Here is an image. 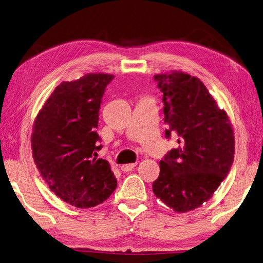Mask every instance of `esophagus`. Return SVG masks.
Returning a JSON list of instances; mask_svg holds the SVG:
<instances>
[{
    "instance_id": "obj_1",
    "label": "esophagus",
    "mask_w": 263,
    "mask_h": 263,
    "mask_svg": "<svg viewBox=\"0 0 263 263\" xmlns=\"http://www.w3.org/2000/svg\"><path fill=\"white\" fill-rule=\"evenodd\" d=\"M136 166V163H129V164H124V165H121V171H124V172H129V171H132L134 167Z\"/></svg>"
}]
</instances>
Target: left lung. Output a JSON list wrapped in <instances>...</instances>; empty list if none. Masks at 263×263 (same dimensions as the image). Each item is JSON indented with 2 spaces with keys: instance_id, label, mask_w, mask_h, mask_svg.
Returning a JSON list of instances; mask_svg holds the SVG:
<instances>
[{
  "instance_id": "obj_1",
  "label": "left lung",
  "mask_w": 263,
  "mask_h": 263,
  "mask_svg": "<svg viewBox=\"0 0 263 263\" xmlns=\"http://www.w3.org/2000/svg\"><path fill=\"white\" fill-rule=\"evenodd\" d=\"M163 93L165 137L178 136L160 161L154 195L177 213L200 207L229 174L235 141L230 119L201 81L182 72L154 75Z\"/></svg>"
}]
</instances>
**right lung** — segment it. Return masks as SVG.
I'll use <instances>...</instances> for the list:
<instances>
[{"label": "right lung", "instance_id": "right-lung-1", "mask_svg": "<svg viewBox=\"0 0 263 263\" xmlns=\"http://www.w3.org/2000/svg\"><path fill=\"white\" fill-rule=\"evenodd\" d=\"M112 80L114 75L92 73L61 83L34 121L31 148L37 168L50 190L74 207H95L117 188L109 163L97 159L102 148L99 111Z\"/></svg>", "mask_w": 263, "mask_h": 263}]
</instances>
